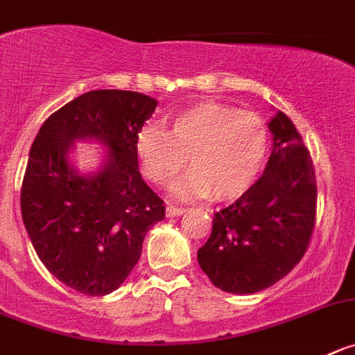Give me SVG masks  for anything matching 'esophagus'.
<instances>
[{"label": "esophagus", "mask_w": 355, "mask_h": 355, "mask_svg": "<svg viewBox=\"0 0 355 355\" xmlns=\"http://www.w3.org/2000/svg\"><path fill=\"white\" fill-rule=\"evenodd\" d=\"M184 207H178V206H167V216L168 218H174V216H180V214L184 213Z\"/></svg>", "instance_id": "obj_1"}]
</instances>
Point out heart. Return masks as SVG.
<instances>
[{
    "instance_id": "obj_1",
    "label": "heart",
    "mask_w": 355,
    "mask_h": 355,
    "mask_svg": "<svg viewBox=\"0 0 355 355\" xmlns=\"http://www.w3.org/2000/svg\"><path fill=\"white\" fill-rule=\"evenodd\" d=\"M142 172L168 188L195 168L178 193L234 200L259 180L269 155V132L262 116L218 102L191 105L168 119V132L144 126L135 137Z\"/></svg>"
}]
</instances>
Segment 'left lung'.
Instances as JSON below:
<instances>
[{
  "label": "left lung",
  "mask_w": 355,
  "mask_h": 355,
  "mask_svg": "<svg viewBox=\"0 0 355 355\" xmlns=\"http://www.w3.org/2000/svg\"><path fill=\"white\" fill-rule=\"evenodd\" d=\"M272 151L264 174L225 209L197 260L214 287L255 294L287 276L310 245L317 216V180L301 133L278 112L269 121Z\"/></svg>",
  "instance_id": "obj_1"
}]
</instances>
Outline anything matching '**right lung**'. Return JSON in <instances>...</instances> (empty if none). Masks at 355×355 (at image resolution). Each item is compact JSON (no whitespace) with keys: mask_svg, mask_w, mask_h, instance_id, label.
Listing matches in <instances>:
<instances>
[{"mask_svg":"<svg viewBox=\"0 0 355 355\" xmlns=\"http://www.w3.org/2000/svg\"><path fill=\"white\" fill-rule=\"evenodd\" d=\"M156 103L135 91H89L51 114L31 146L22 222L49 272L79 294L116 291L139 262L148 230L165 218L135 151ZM77 138H98L110 148L102 171L80 176L67 164Z\"/></svg>","mask_w":355,"mask_h":355,"instance_id":"1","label":"right lung"}]
</instances>
